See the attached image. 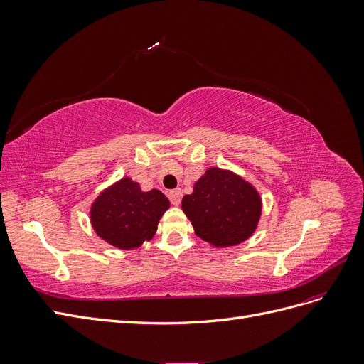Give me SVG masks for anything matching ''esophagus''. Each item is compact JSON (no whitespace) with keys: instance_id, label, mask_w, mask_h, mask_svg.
<instances>
[{"instance_id":"esophagus-1","label":"esophagus","mask_w":364,"mask_h":364,"mask_svg":"<svg viewBox=\"0 0 364 364\" xmlns=\"http://www.w3.org/2000/svg\"><path fill=\"white\" fill-rule=\"evenodd\" d=\"M168 199H170V202H171L174 206H178V205L181 203V200H182V191H181L179 188L171 190V191L168 193Z\"/></svg>"}]
</instances>
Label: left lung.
Instances as JSON below:
<instances>
[{"label":"left lung","mask_w":364,"mask_h":364,"mask_svg":"<svg viewBox=\"0 0 364 364\" xmlns=\"http://www.w3.org/2000/svg\"><path fill=\"white\" fill-rule=\"evenodd\" d=\"M182 209L196 234L214 246H234L247 240L261 215V199L240 176L209 168L196 182L193 194L182 199Z\"/></svg>","instance_id":"8db88e82"}]
</instances>
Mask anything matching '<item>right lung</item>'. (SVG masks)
I'll return each instance as SVG.
<instances>
[{"mask_svg":"<svg viewBox=\"0 0 364 364\" xmlns=\"http://www.w3.org/2000/svg\"><path fill=\"white\" fill-rule=\"evenodd\" d=\"M170 202L161 191H141L129 178L121 179L95 200L91 220L95 232L119 249H134L156 232Z\"/></svg>","mask_w":364,"mask_h":364,"instance_id":"right-lung-1","label":"right lung"}]
</instances>
